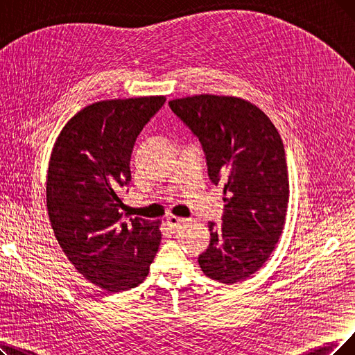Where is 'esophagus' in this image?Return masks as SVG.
I'll return each instance as SVG.
<instances>
[{"label": "esophagus", "instance_id": "1", "mask_svg": "<svg viewBox=\"0 0 355 355\" xmlns=\"http://www.w3.org/2000/svg\"><path fill=\"white\" fill-rule=\"evenodd\" d=\"M187 220L185 218H180V217H176V216H168L167 217V225L170 227V229H178V227L182 224V223H185Z\"/></svg>", "mask_w": 355, "mask_h": 355}]
</instances>
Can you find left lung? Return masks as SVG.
<instances>
[{
  "mask_svg": "<svg viewBox=\"0 0 355 355\" xmlns=\"http://www.w3.org/2000/svg\"><path fill=\"white\" fill-rule=\"evenodd\" d=\"M198 137L208 176L224 187L223 224L209 223L198 262L223 284L243 281L268 261L286 224L290 185L282 139L265 113L233 96L198 94L168 102Z\"/></svg>",
  "mask_w": 355,
  "mask_h": 355,
  "instance_id": "left-lung-1",
  "label": "left lung"
}]
</instances>
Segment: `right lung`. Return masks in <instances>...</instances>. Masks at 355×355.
Instances as JSON below:
<instances>
[{"instance_id": "obj_1", "label": "right lung", "mask_w": 355, "mask_h": 355, "mask_svg": "<svg viewBox=\"0 0 355 355\" xmlns=\"http://www.w3.org/2000/svg\"><path fill=\"white\" fill-rule=\"evenodd\" d=\"M164 96L89 105L56 138L46 179L55 237L69 262L93 284L119 293L146 279L159 250L160 221L125 220L119 193L131 182V153Z\"/></svg>"}]
</instances>
